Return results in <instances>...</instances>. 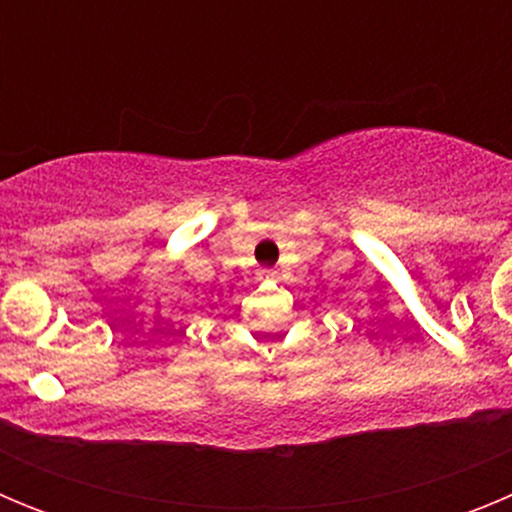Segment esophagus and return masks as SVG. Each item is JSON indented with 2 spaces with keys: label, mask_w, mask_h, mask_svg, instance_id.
<instances>
[{
  "label": "esophagus",
  "mask_w": 512,
  "mask_h": 512,
  "mask_svg": "<svg viewBox=\"0 0 512 512\" xmlns=\"http://www.w3.org/2000/svg\"><path fill=\"white\" fill-rule=\"evenodd\" d=\"M261 277H266V279H271V277H277V269H261L259 271Z\"/></svg>",
  "instance_id": "obj_1"
}]
</instances>
